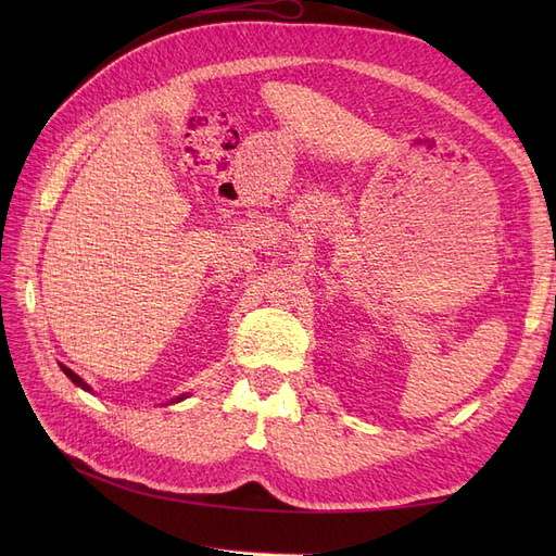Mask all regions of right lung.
Wrapping results in <instances>:
<instances>
[{"mask_svg":"<svg viewBox=\"0 0 556 556\" xmlns=\"http://www.w3.org/2000/svg\"><path fill=\"white\" fill-rule=\"evenodd\" d=\"M60 368H62V371H64V376L66 378H70L74 384H78L80 387V390H86V392H92V387L86 382V380H83L80 376H76L74 371H72V368H66L64 364H60ZM190 396V392H185V394H180V396H176V399H172L169 403H178V401H185V399H188Z\"/></svg>","mask_w":556,"mask_h":556,"instance_id":"obj_1","label":"right lung"}]
</instances>
